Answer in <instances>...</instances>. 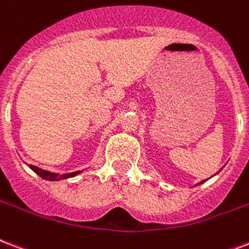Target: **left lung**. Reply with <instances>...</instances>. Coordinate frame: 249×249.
Wrapping results in <instances>:
<instances>
[{
    "instance_id": "1",
    "label": "left lung",
    "mask_w": 249,
    "mask_h": 249,
    "mask_svg": "<svg viewBox=\"0 0 249 249\" xmlns=\"http://www.w3.org/2000/svg\"><path fill=\"white\" fill-rule=\"evenodd\" d=\"M205 181H206V180H204V181H201V183H198V184H202V183H205ZM198 184H197V185H198Z\"/></svg>"
}]
</instances>
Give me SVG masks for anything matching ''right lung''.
I'll use <instances>...</instances> for the list:
<instances>
[{"label":"right lung","instance_id":"1","mask_svg":"<svg viewBox=\"0 0 249 249\" xmlns=\"http://www.w3.org/2000/svg\"><path fill=\"white\" fill-rule=\"evenodd\" d=\"M30 168H31L35 174H37V175L40 176V178H43V179L45 180H51V181H54V180L58 181V180L69 179V178H73V176L78 175V174L82 172V171H75V172H70V174H62V175H58V174H53V172H49V171L41 170V168H39V167L32 166V164H30Z\"/></svg>","mask_w":249,"mask_h":249}]
</instances>
